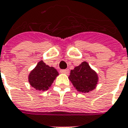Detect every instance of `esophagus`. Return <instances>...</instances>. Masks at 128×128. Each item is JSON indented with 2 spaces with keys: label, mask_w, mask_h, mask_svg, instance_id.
Here are the masks:
<instances>
[{
  "label": "esophagus",
  "mask_w": 128,
  "mask_h": 128,
  "mask_svg": "<svg viewBox=\"0 0 128 128\" xmlns=\"http://www.w3.org/2000/svg\"><path fill=\"white\" fill-rule=\"evenodd\" d=\"M60 73L65 74H69V70H60Z\"/></svg>",
  "instance_id": "1"
}]
</instances>
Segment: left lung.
I'll list each match as a JSON object with an SVG mask.
<instances>
[{
  "mask_svg": "<svg viewBox=\"0 0 128 128\" xmlns=\"http://www.w3.org/2000/svg\"><path fill=\"white\" fill-rule=\"evenodd\" d=\"M69 78L77 91L81 93H88L92 91L96 88L98 81L96 72L91 70L85 61L71 70Z\"/></svg>",
  "mask_w": 128,
  "mask_h": 128,
  "instance_id": "1",
  "label": "left lung"
}]
</instances>
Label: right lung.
Instances as JSON below:
<instances>
[{"mask_svg":"<svg viewBox=\"0 0 128 128\" xmlns=\"http://www.w3.org/2000/svg\"><path fill=\"white\" fill-rule=\"evenodd\" d=\"M58 72L52 67L46 65L43 60L37 63L28 76V82L32 87L38 91H46L53 83Z\"/></svg>","mask_w":128,"mask_h":128,"instance_id":"add662e5","label":"right lung"}]
</instances>
